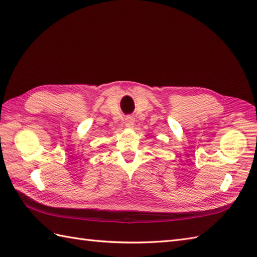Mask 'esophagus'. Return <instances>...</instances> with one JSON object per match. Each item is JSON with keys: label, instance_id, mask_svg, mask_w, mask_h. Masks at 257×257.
Returning <instances> with one entry per match:
<instances>
[{"label": "esophagus", "instance_id": "34e87169", "mask_svg": "<svg viewBox=\"0 0 257 257\" xmlns=\"http://www.w3.org/2000/svg\"><path fill=\"white\" fill-rule=\"evenodd\" d=\"M134 123H135V118L133 116H127V117L124 118V124L127 125V127L132 128L133 125H134Z\"/></svg>", "mask_w": 257, "mask_h": 257}]
</instances>
